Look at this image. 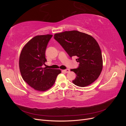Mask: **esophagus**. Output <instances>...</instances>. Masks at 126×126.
Returning a JSON list of instances; mask_svg holds the SVG:
<instances>
[{
    "instance_id": "1",
    "label": "esophagus",
    "mask_w": 126,
    "mask_h": 126,
    "mask_svg": "<svg viewBox=\"0 0 126 126\" xmlns=\"http://www.w3.org/2000/svg\"><path fill=\"white\" fill-rule=\"evenodd\" d=\"M63 71L64 72H65V73H68V72H69L70 71V70L69 69H67L64 70Z\"/></svg>"
}]
</instances>
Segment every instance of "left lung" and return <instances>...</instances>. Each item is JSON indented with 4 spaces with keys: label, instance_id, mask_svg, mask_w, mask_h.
Listing matches in <instances>:
<instances>
[{
    "label": "left lung",
    "instance_id": "obj_1",
    "mask_svg": "<svg viewBox=\"0 0 126 126\" xmlns=\"http://www.w3.org/2000/svg\"><path fill=\"white\" fill-rule=\"evenodd\" d=\"M54 39L71 58L77 57L78 67L70 70L77 75L72 82L84 87L96 80L102 69L101 51L97 41L90 35L77 30L56 33Z\"/></svg>",
    "mask_w": 126,
    "mask_h": 126
}]
</instances>
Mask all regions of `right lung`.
I'll return each instance as SVG.
<instances>
[{"label":"right lung","instance_id":"obj_1","mask_svg":"<svg viewBox=\"0 0 126 126\" xmlns=\"http://www.w3.org/2000/svg\"><path fill=\"white\" fill-rule=\"evenodd\" d=\"M52 35L36 36L22 48L20 55L19 69L22 78L34 89L45 91L54 85L61 73L59 69L42 68L47 60L45 52Z\"/></svg>","mask_w":126,"mask_h":126}]
</instances>
